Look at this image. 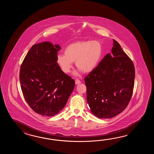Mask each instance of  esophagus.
Here are the masks:
<instances>
[{"mask_svg":"<svg viewBox=\"0 0 154 154\" xmlns=\"http://www.w3.org/2000/svg\"><path fill=\"white\" fill-rule=\"evenodd\" d=\"M81 83V82H80V80H79V79H76L75 80V84L76 85H79V84H80Z\"/></svg>","mask_w":154,"mask_h":154,"instance_id":"34e87169","label":"esophagus"}]
</instances>
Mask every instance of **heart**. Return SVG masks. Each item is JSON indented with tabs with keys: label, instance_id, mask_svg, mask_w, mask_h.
Returning a JSON list of instances; mask_svg holds the SVG:
<instances>
[{
	"label": "heart",
	"instance_id": "heart-1",
	"mask_svg": "<svg viewBox=\"0 0 154 154\" xmlns=\"http://www.w3.org/2000/svg\"><path fill=\"white\" fill-rule=\"evenodd\" d=\"M103 54V46L98 41L82 40L68 45L64 53H58L56 62L63 72H70L75 61V66L82 72H91L98 66Z\"/></svg>",
	"mask_w": 154,
	"mask_h": 154
}]
</instances>
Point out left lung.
Masks as SVG:
<instances>
[{
	"label": "left lung",
	"mask_w": 154,
	"mask_h": 154,
	"mask_svg": "<svg viewBox=\"0 0 154 154\" xmlns=\"http://www.w3.org/2000/svg\"><path fill=\"white\" fill-rule=\"evenodd\" d=\"M111 52L84 79L88 103L92 113L100 118H112L123 111L134 88L132 60L115 39Z\"/></svg>",
	"instance_id": "obj_1"
}]
</instances>
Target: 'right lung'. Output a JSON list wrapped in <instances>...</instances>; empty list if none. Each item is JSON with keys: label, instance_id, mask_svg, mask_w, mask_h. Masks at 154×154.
I'll list each match as a JSON object with an SVG mask.
<instances>
[{"label": "right lung", "instance_id": "1", "mask_svg": "<svg viewBox=\"0 0 154 154\" xmlns=\"http://www.w3.org/2000/svg\"><path fill=\"white\" fill-rule=\"evenodd\" d=\"M49 42L32 46L20 67L21 88L29 107L46 117L58 114L66 104L75 81L56 62L60 49Z\"/></svg>", "mask_w": 154, "mask_h": 154}]
</instances>
